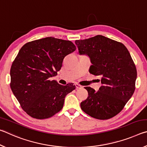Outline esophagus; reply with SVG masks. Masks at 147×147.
<instances>
[{"mask_svg":"<svg viewBox=\"0 0 147 147\" xmlns=\"http://www.w3.org/2000/svg\"><path fill=\"white\" fill-rule=\"evenodd\" d=\"M75 86H76V89H80V88H82V86H80L78 84H76Z\"/></svg>","mask_w":147,"mask_h":147,"instance_id":"34e87169","label":"esophagus"}]
</instances>
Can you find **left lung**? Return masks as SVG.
Wrapping results in <instances>:
<instances>
[{
    "instance_id": "8db88e82",
    "label": "left lung",
    "mask_w": 147,
    "mask_h": 147,
    "mask_svg": "<svg viewBox=\"0 0 147 147\" xmlns=\"http://www.w3.org/2000/svg\"><path fill=\"white\" fill-rule=\"evenodd\" d=\"M75 43L79 53L91 59L89 73L100 76L102 84L98 91L84 88L88 97L80 103L82 109L100 120L113 117L123 110L136 89L137 70L130 53L121 42L100 35Z\"/></svg>"
}]
</instances>
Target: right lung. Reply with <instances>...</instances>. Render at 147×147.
Returning <instances> with one entry per match:
<instances>
[{
	"instance_id": "1",
	"label": "right lung",
	"mask_w": 147,
	"mask_h": 147,
	"mask_svg": "<svg viewBox=\"0 0 147 147\" xmlns=\"http://www.w3.org/2000/svg\"><path fill=\"white\" fill-rule=\"evenodd\" d=\"M76 49L73 42L53 37L28 42L21 47L10 69L11 91L22 109L37 119H48L63 108L71 83L59 84L57 75L65 57Z\"/></svg>"
}]
</instances>
